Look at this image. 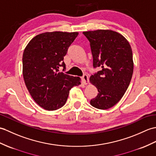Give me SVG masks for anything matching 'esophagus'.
I'll use <instances>...</instances> for the list:
<instances>
[{
    "mask_svg": "<svg viewBox=\"0 0 156 156\" xmlns=\"http://www.w3.org/2000/svg\"><path fill=\"white\" fill-rule=\"evenodd\" d=\"M82 82L84 83V84H88V82H89L88 76H87L86 74L83 75V76L82 77Z\"/></svg>",
    "mask_w": 156,
    "mask_h": 156,
    "instance_id": "esophagus-1",
    "label": "esophagus"
}]
</instances>
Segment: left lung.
Returning <instances> with one entry per match:
<instances>
[{
    "mask_svg": "<svg viewBox=\"0 0 156 156\" xmlns=\"http://www.w3.org/2000/svg\"><path fill=\"white\" fill-rule=\"evenodd\" d=\"M90 42L93 68L90 78L98 95L90 100L93 107L106 110L121 100L129 85L133 70L132 48L122 35L109 30L83 32Z\"/></svg>",
    "mask_w": 156,
    "mask_h": 156,
    "instance_id": "1",
    "label": "left lung"
}]
</instances>
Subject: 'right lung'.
I'll use <instances>...</instances> for the list:
<instances>
[{"label": "right lung", "mask_w": 156, "mask_h": 156, "mask_svg": "<svg viewBox=\"0 0 156 156\" xmlns=\"http://www.w3.org/2000/svg\"><path fill=\"white\" fill-rule=\"evenodd\" d=\"M78 32H44L29 42L23 56L25 84L37 104L46 110L59 109L66 104L70 90L78 86L80 78L59 72L66 69L64 56Z\"/></svg>", "instance_id": "obj_1"}]
</instances>
